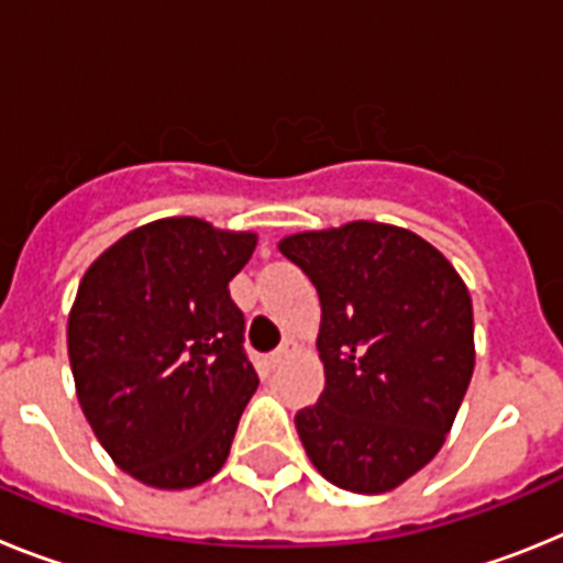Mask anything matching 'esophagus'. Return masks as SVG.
<instances>
[{
    "label": "esophagus",
    "instance_id": "1",
    "mask_svg": "<svg viewBox=\"0 0 563 563\" xmlns=\"http://www.w3.org/2000/svg\"><path fill=\"white\" fill-rule=\"evenodd\" d=\"M296 350H298V343L292 341V338H287V341L282 343V346H278V350L271 355V363H273V366H278V363H285L287 357H290Z\"/></svg>",
    "mask_w": 563,
    "mask_h": 563
}]
</instances>
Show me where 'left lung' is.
<instances>
[{
  "label": "left lung",
  "instance_id": "obj_1",
  "mask_svg": "<svg viewBox=\"0 0 563 563\" xmlns=\"http://www.w3.org/2000/svg\"><path fill=\"white\" fill-rule=\"evenodd\" d=\"M278 251L321 298L324 391L296 415L318 474L386 494L429 465L474 375V305L434 245L386 222L301 231Z\"/></svg>",
  "mask_w": 563,
  "mask_h": 563
}]
</instances>
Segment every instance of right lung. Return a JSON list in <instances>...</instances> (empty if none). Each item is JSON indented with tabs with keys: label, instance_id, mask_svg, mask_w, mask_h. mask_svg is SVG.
I'll list each match as a JSON object with an SVG mask.
<instances>
[{
	"label": "right lung",
	"instance_id": "add662e5",
	"mask_svg": "<svg viewBox=\"0 0 563 563\" xmlns=\"http://www.w3.org/2000/svg\"><path fill=\"white\" fill-rule=\"evenodd\" d=\"M256 233L197 217L134 228L87 267L67 350L87 422L121 471L161 490L211 479L258 386L228 282Z\"/></svg>",
	"mask_w": 563,
	"mask_h": 563
}]
</instances>
